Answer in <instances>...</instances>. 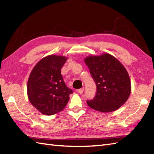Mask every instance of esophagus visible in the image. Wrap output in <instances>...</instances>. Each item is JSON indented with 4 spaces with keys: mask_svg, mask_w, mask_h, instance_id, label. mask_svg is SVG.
<instances>
[{
    "mask_svg": "<svg viewBox=\"0 0 154 154\" xmlns=\"http://www.w3.org/2000/svg\"><path fill=\"white\" fill-rule=\"evenodd\" d=\"M83 91H84V88H80V89L78 90V92L80 93V94H82V93L83 92Z\"/></svg>",
    "mask_w": 154,
    "mask_h": 154,
    "instance_id": "34e87169",
    "label": "esophagus"
}]
</instances>
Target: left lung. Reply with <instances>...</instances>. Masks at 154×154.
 Wrapping results in <instances>:
<instances>
[{"instance_id": "8db88e82", "label": "left lung", "mask_w": 154, "mask_h": 154, "mask_svg": "<svg viewBox=\"0 0 154 154\" xmlns=\"http://www.w3.org/2000/svg\"><path fill=\"white\" fill-rule=\"evenodd\" d=\"M96 85L94 98L87 100L91 108L102 112H110L123 105L130 94L131 83L123 65L113 56L104 53L85 59Z\"/></svg>"}]
</instances>
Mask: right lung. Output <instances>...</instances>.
<instances>
[{
	"mask_svg": "<svg viewBox=\"0 0 154 154\" xmlns=\"http://www.w3.org/2000/svg\"><path fill=\"white\" fill-rule=\"evenodd\" d=\"M66 60L62 56H48L36 63L30 74L27 96L31 103L42 114L50 116L62 111L73 93L61 74Z\"/></svg>",
	"mask_w": 154,
	"mask_h": 154,
	"instance_id": "add662e5",
	"label": "right lung"
}]
</instances>
